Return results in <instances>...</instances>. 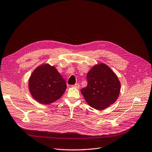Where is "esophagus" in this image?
Here are the masks:
<instances>
[{"instance_id": "obj_1", "label": "esophagus", "mask_w": 152, "mask_h": 152, "mask_svg": "<svg viewBox=\"0 0 152 152\" xmlns=\"http://www.w3.org/2000/svg\"><path fill=\"white\" fill-rule=\"evenodd\" d=\"M72 86L75 87V88H76L77 89H79V88H80V84H79L78 83H76L75 85Z\"/></svg>"}]
</instances>
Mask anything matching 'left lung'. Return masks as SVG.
<instances>
[{
  "mask_svg": "<svg viewBox=\"0 0 152 152\" xmlns=\"http://www.w3.org/2000/svg\"><path fill=\"white\" fill-rule=\"evenodd\" d=\"M87 80V86L81 92L91 107L103 110L116 101L121 83L108 66L103 63L94 66L88 72Z\"/></svg>",
  "mask_w": 152,
  "mask_h": 152,
  "instance_id": "obj_1",
  "label": "left lung"
}]
</instances>
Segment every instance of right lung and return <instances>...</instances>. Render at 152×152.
<instances>
[{
	"label": "right lung",
	"mask_w": 152,
	"mask_h": 152,
	"mask_svg": "<svg viewBox=\"0 0 152 152\" xmlns=\"http://www.w3.org/2000/svg\"><path fill=\"white\" fill-rule=\"evenodd\" d=\"M28 87L34 99L43 104L59 99L66 89V83L54 66L48 64L37 67L30 77Z\"/></svg>",
	"instance_id": "1"
}]
</instances>
